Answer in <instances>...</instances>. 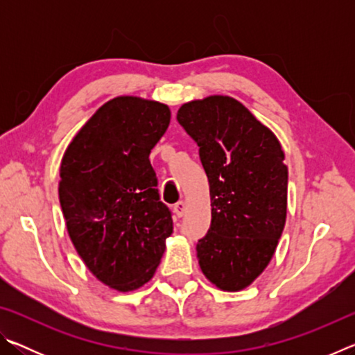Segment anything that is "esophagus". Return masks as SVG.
Here are the masks:
<instances>
[{
	"label": "esophagus",
	"mask_w": 355,
	"mask_h": 355,
	"mask_svg": "<svg viewBox=\"0 0 355 355\" xmlns=\"http://www.w3.org/2000/svg\"><path fill=\"white\" fill-rule=\"evenodd\" d=\"M173 213L177 214V218H182L186 213V203L184 202H178L173 205Z\"/></svg>",
	"instance_id": "obj_1"
}]
</instances>
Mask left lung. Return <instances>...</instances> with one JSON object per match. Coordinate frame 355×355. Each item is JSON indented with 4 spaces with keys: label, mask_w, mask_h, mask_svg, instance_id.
<instances>
[{
    "label": "left lung",
    "mask_w": 355,
    "mask_h": 355,
    "mask_svg": "<svg viewBox=\"0 0 355 355\" xmlns=\"http://www.w3.org/2000/svg\"><path fill=\"white\" fill-rule=\"evenodd\" d=\"M177 120L199 146L211 225L197 244L205 277L222 291L248 288L277 248L286 220L288 167L277 137L227 95L180 106Z\"/></svg>",
    "instance_id": "left-lung-1"
}]
</instances>
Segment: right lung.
Segmentation results:
<instances>
[{
	"mask_svg": "<svg viewBox=\"0 0 355 355\" xmlns=\"http://www.w3.org/2000/svg\"><path fill=\"white\" fill-rule=\"evenodd\" d=\"M171 123L169 106L122 95L73 136L59 171V202L78 255L101 284L135 291L153 277L172 235L148 155Z\"/></svg>",
	"mask_w": 355,
	"mask_h": 355,
	"instance_id": "add662e5",
	"label": "right lung"
}]
</instances>
